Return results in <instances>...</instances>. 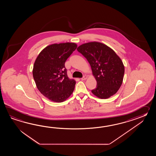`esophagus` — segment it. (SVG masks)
Returning <instances> with one entry per match:
<instances>
[{
  "instance_id": "1",
  "label": "esophagus",
  "mask_w": 156,
  "mask_h": 156,
  "mask_svg": "<svg viewBox=\"0 0 156 156\" xmlns=\"http://www.w3.org/2000/svg\"><path fill=\"white\" fill-rule=\"evenodd\" d=\"M87 78V76H86V75H85V76H83L81 79V80H85Z\"/></svg>"
}]
</instances>
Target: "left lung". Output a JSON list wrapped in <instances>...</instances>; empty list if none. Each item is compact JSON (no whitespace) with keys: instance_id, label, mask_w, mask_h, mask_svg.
Here are the masks:
<instances>
[{"instance_id":"8db88e82","label":"left lung","mask_w":156,"mask_h":156,"mask_svg":"<svg viewBox=\"0 0 156 156\" xmlns=\"http://www.w3.org/2000/svg\"><path fill=\"white\" fill-rule=\"evenodd\" d=\"M77 50L90 63L97 82L94 95L100 99L113 96L122 84L124 74L123 62L109 47L98 42L84 43Z\"/></svg>"}]
</instances>
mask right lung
I'll return each instance as SVG.
<instances>
[{
  "label": "right lung",
  "mask_w": 156,
  "mask_h": 156,
  "mask_svg": "<svg viewBox=\"0 0 156 156\" xmlns=\"http://www.w3.org/2000/svg\"><path fill=\"white\" fill-rule=\"evenodd\" d=\"M75 43L52 44L38 55L33 66V79L41 93L51 101L63 102L73 93L75 80L67 74L65 63L76 49Z\"/></svg>",
  "instance_id": "1"
}]
</instances>
